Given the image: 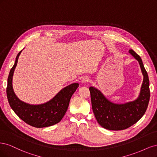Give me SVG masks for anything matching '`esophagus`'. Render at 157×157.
Wrapping results in <instances>:
<instances>
[{
  "instance_id": "obj_1",
  "label": "esophagus",
  "mask_w": 157,
  "mask_h": 157,
  "mask_svg": "<svg viewBox=\"0 0 157 157\" xmlns=\"http://www.w3.org/2000/svg\"><path fill=\"white\" fill-rule=\"evenodd\" d=\"M88 80H89L88 77H84L82 78L81 81H82V83H85V82H88Z\"/></svg>"
}]
</instances>
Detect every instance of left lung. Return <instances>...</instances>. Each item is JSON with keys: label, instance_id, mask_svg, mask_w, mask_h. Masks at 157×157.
Segmentation results:
<instances>
[{"label": "left lung", "instance_id": "obj_1", "mask_svg": "<svg viewBox=\"0 0 157 157\" xmlns=\"http://www.w3.org/2000/svg\"><path fill=\"white\" fill-rule=\"evenodd\" d=\"M129 53L137 60L144 75L138 98L133 101L124 104L114 103L104 96L99 90L90 87L93 112L101 126L110 130H122L130 127L144 116L150 98L149 80L141 58L136 52L130 50Z\"/></svg>", "mask_w": 157, "mask_h": 157}]
</instances>
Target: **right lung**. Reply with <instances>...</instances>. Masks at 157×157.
<instances>
[{
    "label": "right lung",
    "instance_id": "obj_1",
    "mask_svg": "<svg viewBox=\"0 0 157 157\" xmlns=\"http://www.w3.org/2000/svg\"><path fill=\"white\" fill-rule=\"evenodd\" d=\"M20 51L16 56L15 63L8 78L6 94L9 104L16 115L29 125L35 128H44L58 123L67 110L71 96L78 87V83H73L65 87L48 102L31 105L21 101L13 92L12 78L17 64Z\"/></svg>",
    "mask_w": 157,
    "mask_h": 157
}]
</instances>
